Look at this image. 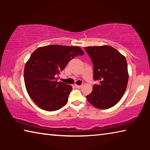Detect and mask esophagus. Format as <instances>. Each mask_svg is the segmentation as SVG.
<instances>
[{"instance_id": "obj_1", "label": "esophagus", "mask_w": 150, "mask_h": 150, "mask_svg": "<svg viewBox=\"0 0 150 150\" xmlns=\"http://www.w3.org/2000/svg\"><path fill=\"white\" fill-rule=\"evenodd\" d=\"M75 87H77V88H80L82 87V85H75Z\"/></svg>"}]
</instances>
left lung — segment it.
Returning <instances> with one entry per match:
<instances>
[{
    "label": "left lung",
    "instance_id": "8db88e82",
    "mask_svg": "<svg viewBox=\"0 0 150 150\" xmlns=\"http://www.w3.org/2000/svg\"><path fill=\"white\" fill-rule=\"evenodd\" d=\"M93 64V91L86 96L95 107L107 109L117 104L125 93L128 81V65L125 57L109 45L85 47Z\"/></svg>",
    "mask_w": 150,
    "mask_h": 150
}]
</instances>
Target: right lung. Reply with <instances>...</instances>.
<instances>
[{
	"mask_svg": "<svg viewBox=\"0 0 150 150\" xmlns=\"http://www.w3.org/2000/svg\"><path fill=\"white\" fill-rule=\"evenodd\" d=\"M83 54L78 46L59 45L40 47L32 53L24 67V83L28 95L40 108L55 111L66 105L72 87L57 82L56 76L73 57Z\"/></svg>",
	"mask_w": 150,
	"mask_h": 150,
	"instance_id": "right-lung-1",
	"label": "right lung"
}]
</instances>
